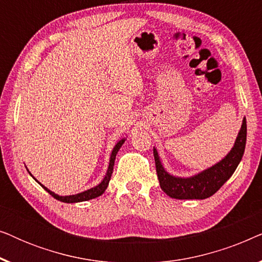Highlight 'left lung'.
Returning a JSON list of instances; mask_svg holds the SVG:
<instances>
[{
  "label": "left lung",
  "instance_id": "obj_1",
  "mask_svg": "<svg viewBox=\"0 0 262 262\" xmlns=\"http://www.w3.org/2000/svg\"><path fill=\"white\" fill-rule=\"evenodd\" d=\"M247 141V121L243 118L241 128L230 151L220 162L188 178L168 173L154 148L156 173L162 191L174 199H206L213 195L227 182L241 162Z\"/></svg>",
  "mask_w": 262,
  "mask_h": 262
}]
</instances>
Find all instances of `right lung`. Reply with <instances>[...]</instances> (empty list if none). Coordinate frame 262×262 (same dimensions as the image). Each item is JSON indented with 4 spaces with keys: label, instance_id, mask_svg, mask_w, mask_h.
Returning <instances> with one entry per match:
<instances>
[{
    "label": "right lung",
    "instance_id": "add662e5",
    "mask_svg": "<svg viewBox=\"0 0 262 262\" xmlns=\"http://www.w3.org/2000/svg\"><path fill=\"white\" fill-rule=\"evenodd\" d=\"M125 139H126V138L120 139V141L118 142L116 145H114V148H113V150H112V154H111V157H110L108 168H107L106 175H105V178L102 179V181L100 182V184H99L98 186H94V187L89 188V189H87V191H84V192L77 193V194H73V195H58V194H56L55 192L50 191V189H49L48 187H45L44 185H41L40 182H39V181L37 180V179H35V178L33 177V175H32V174L30 173V171H28V173L31 174V177L33 178L34 180L37 181L38 184L40 185L41 187L45 189L46 192L50 193V194H51V195L53 196V198L57 199V200H59V202H63V203H69V204H71V203H80V202H87V200H91V199H94V198H96V196H100V195L102 194L103 192L106 191L107 186H108V184H110L111 177H112V173H113L114 160H116V156H117L118 151H119V149L121 148V145L124 144ZM27 170H28V169H27Z\"/></svg>",
    "mask_w": 262,
    "mask_h": 262
}]
</instances>
